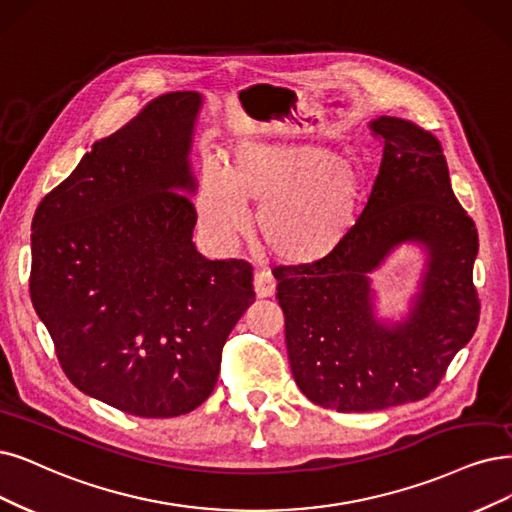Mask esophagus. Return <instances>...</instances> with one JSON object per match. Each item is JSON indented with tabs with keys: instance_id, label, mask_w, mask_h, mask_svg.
Here are the masks:
<instances>
[{
	"instance_id": "34e87169",
	"label": "esophagus",
	"mask_w": 512,
	"mask_h": 512,
	"mask_svg": "<svg viewBox=\"0 0 512 512\" xmlns=\"http://www.w3.org/2000/svg\"><path fill=\"white\" fill-rule=\"evenodd\" d=\"M253 287H255V295H257L259 299L272 297V295L276 293V282H274V278H272L268 272H263V270H257V272H255Z\"/></svg>"
}]
</instances>
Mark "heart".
I'll return each instance as SVG.
<instances>
[{"label": "heart", "instance_id": "obj_1", "mask_svg": "<svg viewBox=\"0 0 512 512\" xmlns=\"http://www.w3.org/2000/svg\"><path fill=\"white\" fill-rule=\"evenodd\" d=\"M365 202L361 166L316 143H236L223 175L206 168L196 208L204 230L230 240L255 206L257 236L289 266H314L346 242Z\"/></svg>", "mask_w": 512, "mask_h": 512}]
</instances>
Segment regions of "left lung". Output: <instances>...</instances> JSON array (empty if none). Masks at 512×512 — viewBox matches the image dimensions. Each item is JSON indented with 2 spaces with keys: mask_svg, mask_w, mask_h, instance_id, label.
Masks as SVG:
<instances>
[{
  "mask_svg": "<svg viewBox=\"0 0 512 512\" xmlns=\"http://www.w3.org/2000/svg\"><path fill=\"white\" fill-rule=\"evenodd\" d=\"M369 126L384 158L354 230L320 263L274 270L295 382L312 403L342 413L426 399L481 314L472 285L479 234L453 194L439 139L394 116ZM413 239L429 246L421 293L407 321L380 324L368 272Z\"/></svg>",
  "mask_w": 512,
  "mask_h": 512,
  "instance_id": "left-lung-1",
  "label": "left lung"
}]
</instances>
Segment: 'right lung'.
I'll return each instance as SVG.
<instances>
[{
  "mask_svg": "<svg viewBox=\"0 0 512 512\" xmlns=\"http://www.w3.org/2000/svg\"><path fill=\"white\" fill-rule=\"evenodd\" d=\"M200 105L198 92L147 103L92 145L31 225L29 293L65 375L139 418L211 396L225 339L255 301L251 263L211 261L192 242Z\"/></svg>",
  "mask_w": 512,
  "mask_h": 512,
  "instance_id": "add662e5",
  "label": "right lung"
}]
</instances>
